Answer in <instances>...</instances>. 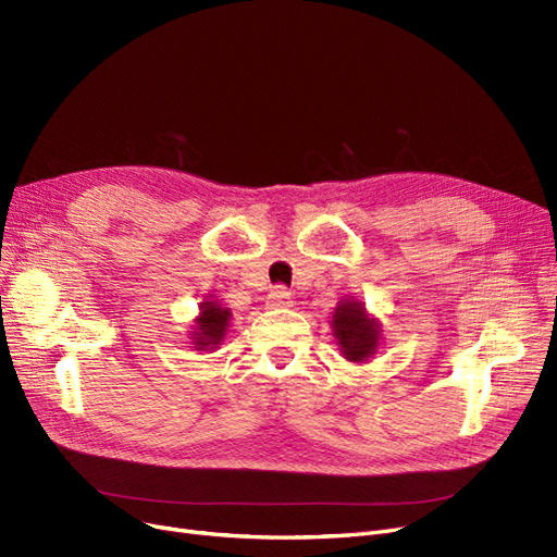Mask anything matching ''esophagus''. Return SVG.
Returning <instances> with one entry per match:
<instances>
[{"mask_svg": "<svg viewBox=\"0 0 557 557\" xmlns=\"http://www.w3.org/2000/svg\"><path fill=\"white\" fill-rule=\"evenodd\" d=\"M293 304V293L287 290L285 285H276L270 290V295H267V306L270 308H285Z\"/></svg>", "mask_w": 557, "mask_h": 557, "instance_id": "obj_1", "label": "esophagus"}]
</instances>
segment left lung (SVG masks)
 <instances>
[{
    "mask_svg": "<svg viewBox=\"0 0 557 557\" xmlns=\"http://www.w3.org/2000/svg\"><path fill=\"white\" fill-rule=\"evenodd\" d=\"M333 336L338 338L345 359L366 361L376 349L380 324L366 315V308L359 301H341L333 313Z\"/></svg>",
    "mask_w": 557,
    "mask_h": 557,
    "instance_id": "left-lung-1",
    "label": "left lung"
}]
</instances>
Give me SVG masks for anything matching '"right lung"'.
<instances>
[{
  "label": "right lung",
  "instance_id": "1",
  "mask_svg": "<svg viewBox=\"0 0 557 557\" xmlns=\"http://www.w3.org/2000/svg\"><path fill=\"white\" fill-rule=\"evenodd\" d=\"M231 313L226 308H219L214 301H203L201 304V318L196 320V331H194V345L196 349H208L219 345V341L224 338V331L228 326Z\"/></svg>",
  "mask_w": 557,
  "mask_h": 557
}]
</instances>
